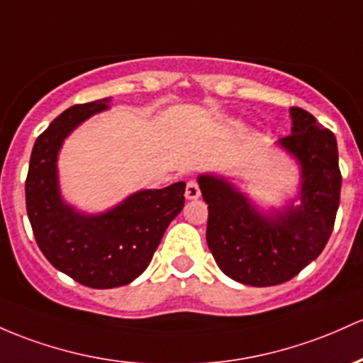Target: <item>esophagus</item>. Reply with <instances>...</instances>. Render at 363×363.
Masks as SVG:
<instances>
[{
	"label": "esophagus",
	"instance_id": "34e87169",
	"mask_svg": "<svg viewBox=\"0 0 363 363\" xmlns=\"http://www.w3.org/2000/svg\"><path fill=\"white\" fill-rule=\"evenodd\" d=\"M201 191H200V186H198L196 181H188V184H186V198L188 200H196V198H200Z\"/></svg>",
	"mask_w": 363,
	"mask_h": 363
}]
</instances>
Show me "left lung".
Segmentation results:
<instances>
[{
  "instance_id": "left-lung-1",
  "label": "left lung",
  "mask_w": 363,
  "mask_h": 363,
  "mask_svg": "<svg viewBox=\"0 0 363 363\" xmlns=\"http://www.w3.org/2000/svg\"><path fill=\"white\" fill-rule=\"evenodd\" d=\"M293 130L281 139L301 163V205L264 217L222 179H198L208 205L206 242L225 276L241 284L276 286L313 262L328 245L341 194L337 143L312 113L293 106Z\"/></svg>"
}]
</instances>
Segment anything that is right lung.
Here are the masks:
<instances>
[{
    "label": "right lung",
    "instance_id": "add662e5",
    "mask_svg": "<svg viewBox=\"0 0 363 363\" xmlns=\"http://www.w3.org/2000/svg\"><path fill=\"white\" fill-rule=\"evenodd\" d=\"M108 108V98L74 105L35 139L26 179V206L39 250L55 269L94 289L133 282L145 272L163 233L184 206L186 182L139 191L110 212L84 217L62 201L57 155L77 123Z\"/></svg>",
    "mask_w": 363,
    "mask_h": 363
}]
</instances>
